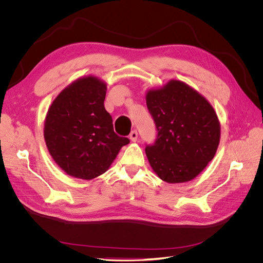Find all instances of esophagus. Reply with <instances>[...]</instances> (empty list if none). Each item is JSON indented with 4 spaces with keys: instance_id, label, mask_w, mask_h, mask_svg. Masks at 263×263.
Instances as JSON below:
<instances>
[{
    "instance_id": "1",
    "label": "esophagus",
    "mask_w": 263,
    "mask_h": 263,
    "mask_svg": "<svg viewBox=\"0 0 263 263\" xmlns=\"http://www.w3.org/2000/svg\"><path fill=\"white\" fill-rule=\"evenodd\" d=\"M129 138L132 141H136L137 138H138V133L137 130H133L130 134H129Z\"/></svg>"
}]
</instances>
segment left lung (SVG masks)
I'll list each match as a JSON object with an SVG mask.
<instances>
[{
    "mask_svg": "<svg viewBox=\"0 0 263 263\" xmlns=\"http://www.w3.org/2000/svg\"><path fill=\"white\" fill-rule=\"evenodd\" d=\"M146 101L157 129L155 142L145 149L151 168L168 183L194 179L219 144L220 126L214 108L200 93L177 80L149 91Z\"/></svg>",
    "mask_w": 263,
    "mask_h": 263,
    "instance_id": "1",
    "label": "left lung"
}]
</instances>
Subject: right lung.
<instances>
[{
  "label": "right lung",
  "mask_w": 263,
  "mask_h": 263,
  "mask_svg": "<svg viewBox=\"0 0 263 263\" xmlns=\"http://www.w3.org/2000/svg\"><path fill=\"white\" fill-rule=\"evenodd\" d=\"M106 84L95 77L71 83L54 99L44 137L52 159L69 176L91 180L104 173L129 139L114 132L104 107Z\"/></svg>",
  "instance_id": "right-lung-1"
}]
</instances>
